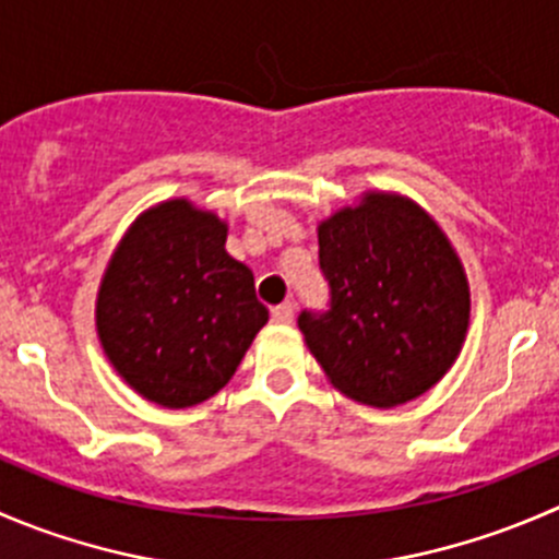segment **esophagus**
Here are the masks:
<instances>
[{"instance_id":"34e87169","label":"esophagus","mask_w":559,"mask_h":559,"mask_svg":"<svg viewBox=\"0 0 559 559\" xmlns=\"http://www.w3.org/2000/svg\"><path fill=\"white\" fill-rule=\"evenodd\" d=\"M292 319H295V302H281L273 308V321H278V324H289Z\"/></svg>"}]
</instances>
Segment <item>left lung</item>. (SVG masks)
<instances>
[{"label":"left lung","instance_id":"8db88e82","mask_svg":"<svg viewBox=\"0 0 559 559\" xmlns=\"http://www.w3.org/2000/svg\"><path fill=\"white\" fill-rule=\"evenodd\" d=\"M324 311L297 326L330 381L357 403H408L443 379L471 316L462 264L447 235L411 200L368 194L319 227Z\"/></svg>","mask_w":559,"mask_h":559}]
</instances>
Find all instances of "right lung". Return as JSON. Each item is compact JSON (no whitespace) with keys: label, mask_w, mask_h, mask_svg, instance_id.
I'll list each match as a JSON object with an SVG mask.
<instances>
[{"label":"right lung","mask_w":559,"mask_h":559,"mask_svg":"<svg viewBox=\"0 0 559 559\" xmlns=\"http://www.w3.org/2000/svg\"><path fill=\"white\" fill-rule=\"evenodd\" d=\"M227 227L186 200L143 213L112 253L97 300L99 341L134 392L189 408L227 384L267 321Z\"/></svg>","instance_id":"1"}]
</instances>
